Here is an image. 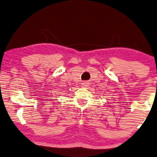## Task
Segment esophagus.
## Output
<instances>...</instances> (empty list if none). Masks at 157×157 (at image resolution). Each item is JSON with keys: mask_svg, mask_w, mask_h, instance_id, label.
<instances>
[{"mask_svg": "<svg viewBox=\"0 0 157 157\" xmlns=\"http://www.w3.org/2000/svg\"><path fill=\"white\" fill-rule=\"evenodd\" d=\"M81 84H82V86L84 87V88H86V87L88 86V81H83Z\"/></svg>", "mask_w": 157, "mask_h": 157, "instance_id": "34e87169", "label": "esophagus"}]
</instances>
